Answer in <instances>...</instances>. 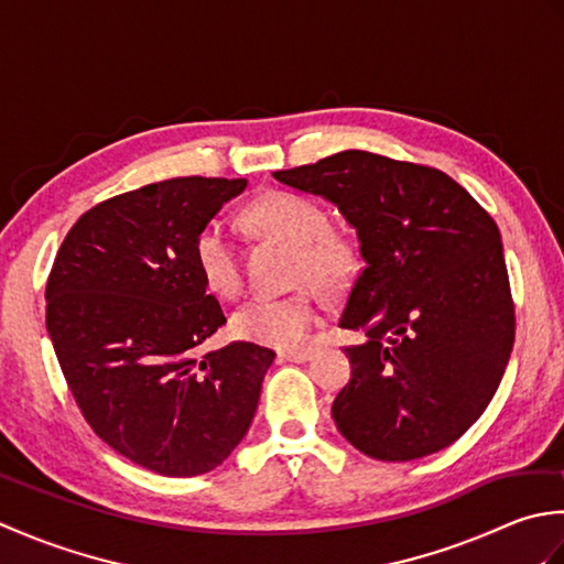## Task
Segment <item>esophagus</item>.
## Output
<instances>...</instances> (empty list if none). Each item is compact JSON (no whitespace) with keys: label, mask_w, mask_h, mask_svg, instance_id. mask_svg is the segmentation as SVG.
I'll use <instances>...</instances> for the list:
<instances>
[{"label":"esophagus","mask_w":564,"mask_h":564,"mask_svg":"<svg viewBox=\"0 0 564 564\" xmlns=\"http://www.w3.org/2000/svg\"><path fill=\"white\" fill-rule=\"evenodd\" d=\"M283 361H291V364H305L313 358V349H289L281 354Z\"/></svg>","instance_id":"1"}]
</instances>
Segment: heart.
<instances>
[{
  "mask_svg": "<svg viewBox=\"0 0 564 564\" xmlns=\"http://www.w3.org/2000/svg\"><path fill=\"white\" fill-rule=\"evenodd\" d=\"M242 218L257 235L291 245L289 283L301 289L281 297H249L232 313L230 329L237 339L293 349L307 341L319 322L312 289H344L358 269V247L349 232L329 225L327 210L317 200L293 191H267L249 203ZM194 261L215 295L235 297L242 291L239 251L223 223L210 220L196 232Z\"/></svg>",
  "mask_w": 564,
  "mask_h": 564,
  "instance_id": "obj_1",
  "label": "heart"
}]
</instances>
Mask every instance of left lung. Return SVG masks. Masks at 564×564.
Here are the masks:
<instances>
[{
  "label": "left lung",
  "mask_w": 564,
  "mask_h": 564,
  "mask_svg": "<svg viewBox=\"0 0 564 564\" xmlns=\"http://www.w3.org/2000/svg\"><path fill=\"white\" fill-rule=\"evenodd\" d=\"M273 176L337 203L361 242L339 327L366 344L344 349L341 436L388 463L451 446L492 402L517 334L492 215L441 170L366 150Z\"/></svg>",
  "instance_id": "1"
}]
</instances>
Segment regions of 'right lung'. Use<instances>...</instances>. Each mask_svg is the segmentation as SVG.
I'll return each mask as SVG.
<instances>
[{"label": "right lung", "mask_w": 564, "mask_h": 564, "mask_svg": "<svg viewBox=\"0 0 564 564\" xmlns=\"http://www.w3.org/2000/svg\"><path fill=\"white\" fill-rule=\"evenodd\" d=\"M245 178L176 176L101 200L72 225L45 283V327L94 434L166 477L218 467L254 419L275 354L232 341L194 237Z\"/></svg>", "instance_id": "1"}]
</instances>
